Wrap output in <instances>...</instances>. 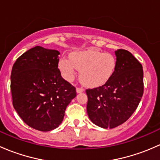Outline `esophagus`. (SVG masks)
Returning <instances> with one entry per match:
<instances>
[{"instance_id": "esophagus-1", "label": "esophagus", "mask_w": 160, "mask_h": 160, "mask_svg": "<svg viewBox=\"0 0 160 160\" xmlns=\"http://www.w3.org/2000/svg\"><path fill=\"white\" fill-rule=\"evenodd\" d=\"M84 91V90L83 89V88H77V93H82V92Z\"/></svg>"}]
</instances>
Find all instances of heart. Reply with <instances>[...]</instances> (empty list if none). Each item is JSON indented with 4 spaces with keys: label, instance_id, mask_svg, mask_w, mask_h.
<instances>
[{
    "label": "heart",
    "instance_id": "heart-1",
    "mask_svg": "<svg viewBox=\"0 0 160 160\" xmlns=\"http://www.w3.org/2000/svg\"><path fill=\"white\" fill-rule=\"evenodd\" d=\"M116 67L114 55L93 48L72 52L70 58L62 57L59 61V69L66 80L72 81L80 70V80L90 88L105 84L114 75Z\"/></svg>",
    "mask_w": 160,
    "mask_h": 160
}]
</instances>
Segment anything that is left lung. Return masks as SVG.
Segmentation results:
<instances>
[{"label":"left lung","instance_id":"left-lung-1","mask_svg":"<svg viewBox=\"0 0 160 160\" xmlns=\"http://www.w3.org/2000/svg\"><path fill=\"white\" fill-rule=\"evenodd\" d=\"M115 72L108 82L86 90L88 114L93 124L113 128L126 122L136 110L143 94V70L136 58L125 49L114 52Z\"/></svg>","mask_w":160,"mask_h":160}]
</instances>
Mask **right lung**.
I'll return each mask as SVG.
<instances>
[{
  "mask_svg": "<svg viewBox=\"0 0 160 160\" xmlns=\"http://www.w3.org/2000/svg\"><path fill=\"white\" fill-rule=\"evenodd\" d=\"M59 54L35 46L23 53L11 70L13 106L25 124L42 132L62 123L66 108L77 96L76 88L58 69Z\"/></svg>",
  "mask_w": 160,
  "mask_h": 160,
  "instance_id": "right-lung-1",
  "label": "right lung"
}]
</instances>
